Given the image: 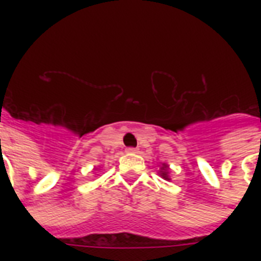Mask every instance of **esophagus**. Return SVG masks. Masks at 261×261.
<instances>
[{
	"label": "esophagus",
	"instance_id": "esophagus-1",
	"mask_svg": "<svg viewBox=\"0 0 261 261\" xmlns=\"http://www.w3.org/2000/svg\"><path fill=\"white\" fill-rule=\"evenodd\" d=\"M126 151L127 153H130V154H134V153H138V149H135V147H128Z\"/></svg>",
	"mask_w": 261,
	"mask_h": 261
}]
</instances>
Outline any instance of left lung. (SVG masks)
<instances>
[{
    "label": "left lung",
    "mask_w": 261,
    "mask_h": 261,
    "mask_svg": "<svg viewBox=\"0 0 261 261\" xmlns=\"http://www.w3.org/2000/svg\"><path fill=\"white\" fill-rule=\"evenodd\" d=\"M160 174H161L165 180H171V177L168 176V165H165V164H163V168H161V171H160Z\"/></svg>",
    "instance_id": "obj_1"
}]
</instances>
